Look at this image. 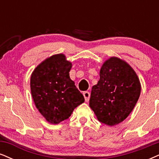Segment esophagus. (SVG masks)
<instances>
[{
	"label": "esophagus",
	"mask_w": 159,
	"mask_h": 159,
	"mask_svg": "<svg viewBox=\"0 0 159 159\" xmlns=\"http://www.w3.org/2000/svg\"><path fill=\"white\" fill-rule=\"evenodd\" d=\"M84 97L85 98V101L88 102L89 100V98H90V93L89 92H84Z\"/></svg>",
	"instance_id": "34e87169"
}]
</instances>
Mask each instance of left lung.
<instances>
[{"instance_id":"left-lung-1","label":"left lung","mask_w":159,"mask_h":159,"mask_svg":"<svg viewBox=\"0 0 159 159\" xmlns=\"http://www.w3.org/2000/svg\"><path fill=\"white\" fill-rule=\"evenodd\" d=\"M141 92L139 80L126 62L111 57L102 66L100 80L92 86L89 106L102 123H120L134 109Z\"/></svg>"}]
</instances>
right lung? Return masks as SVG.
Wrapping results in <instances>:
<instances>
[{"label":"right lung","mask_w":159,"mask_h":159,"mask_svg":"<svg viewBox=\"0 0 159 159\" xmlns=\"http://www.w3.org/2000/svg\"><path fill=\"white\" fill-rule=\"evenodd\" d=\"M72 64L63 54L41 63L31 77L32 98L39 111L51 123L68 119L84 98L70 78Z\"/></svg>","instance_id":"obj_1"}]
</instances>
